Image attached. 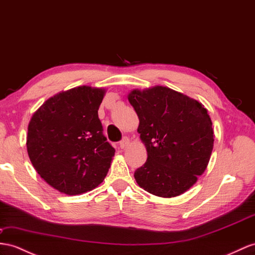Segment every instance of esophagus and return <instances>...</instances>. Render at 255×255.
<instances>
[{"instance_id": "34e87169", "label": "esophagus", "mask_w": 255, "mask_h": 255, "mask_svg": "<svg viewBox=\"0 0 255 255\" xmlns=\"http://www.w3.org/2000/svg\"><path fill=\"white\" fill-rule=\"evenodd\" d=\"M129 143H130V140H129V138H127V136H125V138H124L121 142H120V146H121V148H126L128 145H129Z\"/></svg>"}]
</instances>
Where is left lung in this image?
I'll return each instance as SVG.
<instances>
[{
    "mask_svg": "<svg viewBox=\"0 0 255 255\" xmlns=\"http://www.w3.org/2000/svg\"><path fill=\"white\" fill-rule=\"evenodd\" d=\"M139 117L138 131L147 152L134 172L143 190L162 198L185 193L205 172L214 134L199 101L165 86L133 89L127 96Z\"/></svg>",
    "mask_w": 255,
    "mask_h": 255,
    "instance_id": "obj_1",
    "label": "left lung"
}]
</instances>
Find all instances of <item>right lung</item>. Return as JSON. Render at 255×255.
Returning <instances> with one entry per match:
<instances>
[{"mask_svg": "<svg viewBox=\"0 0 255 255\" xmlns=\"http://www.w3.org/2000/svg\"><path fill=\"white\" fill-rule=\"evenodd\" d=\"M106 88L78 86L45 101L28 125L27 151L40 177L70 196L103 182L115 155L102 134L98 110Z\"/></svg>", "mask_w": 255, "mask_h": 255, "instance_id": "obj_1", "label": "right lung"}]
</instances>
